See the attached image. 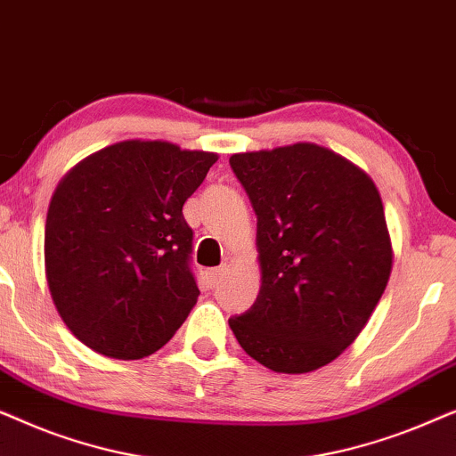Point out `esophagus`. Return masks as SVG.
<instances>
[{"label":"esophagus","instance_id":"1","mask_svg":"<svg viewBox=\"0 0 456 456\" xmlns=\"http://www.w3.org/2000/svg\"><path fill=\"white\" fill-rule=\"evenodd\" d=\"M208 276H209V282L214 284V286H216V284H220V282H222V278L226 276V265H222V267H214V270H209Z\"/></svg>","mask_w":456,"mask_h":456}]
</instances>
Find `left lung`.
I'll return each instance as SVG.
<instances>
[{"label": "left lung", "mask_w": 456, "mask_h": 456, "mask_svg": "<svg viewBox=\"0 0 456 456\" xmlns=\"http://www.w3.org/2000/svg\"><path fill=\"white\" fill-rule=\"evenodd\" d=\"M230 167L257 216L261 289L230 317L248 357L278 373L328 365L370 322L392 272L373 180L315 142L234 153Z\"/></svg>", "instance_id": "8db88e82"}]
</instances>
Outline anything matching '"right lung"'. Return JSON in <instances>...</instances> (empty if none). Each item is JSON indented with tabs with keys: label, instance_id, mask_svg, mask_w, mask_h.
<instances>
[{
	"label": "right lung",
	"instance_id": "obj_1",
	"mask_svg": "<svg viewBox=\"0 0 456 456\" xmlns=\"http://www.w3.org/2000/svg\"><path fill=\"white\" fill-rule=\"evenodd\" d=\"M217 153L122 141L89 155L55 189L45 276L68 330L99 354L159 351L195 307L192 230L183 205Z\"/></svg>",
	"mask_w": 456,
	"mask_h": 456
}]
</instances>
